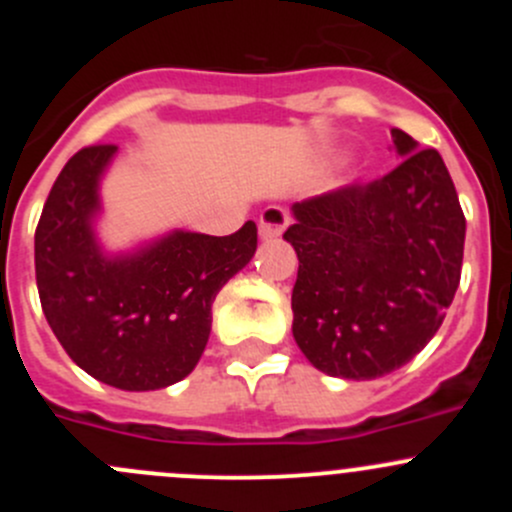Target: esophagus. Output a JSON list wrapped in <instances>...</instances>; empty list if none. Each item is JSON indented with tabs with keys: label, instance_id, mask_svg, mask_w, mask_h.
<instances>
[{
	"label": "esophagus",
	"instance_id": "obj_1",
	"mask_svg": "<svg viewBox=\"0 0 512 512\" xmlns=\"http://www.w3.org/2000/svg\"><path fill=\"white\" fill-rule=\"evenodd\" d=\"M287 223H289L287 210H282L280 205H270V208L262 210V215H260V237L265 242L277 240V237L285 232Z\"/></svg>",
	"mask_w": 512,
	"mask_h": 512
}]
</instances>
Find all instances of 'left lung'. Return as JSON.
<instances>
[{
	"instance_id": "8db88e82",
	"label": "left lung",
	"mask_w": 512,
	"mask_h": 512,
	"mask_svg": "<svg viewBox=\"0 0 512 512\" xmlns=\"http://www.w3.org/2000/svg\"><path fill=\"white\" fill-rule=\"evenodd\" d=\"M401 163L384 178L292 205L299 260L292 334L319 371L379 379L441 327L461 282L466 218L438 151L391 128Z\"/></svg>"
}]
</instances>
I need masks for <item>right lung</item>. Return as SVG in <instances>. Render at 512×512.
<instances>
[{"label": "right lung", "mask_w": 512, "mask_h": 512, "mask_svg": "<svg viewBox=\"0 0 512 512\" xmlns=\"http://www.w3.org/2000/svg\"><path fill=\"white\" fill-rule=\"evenodd\" d=\"M116 153L81 148L56 178L34 235L36 287L76 366L116 389L156 391L200 361L215 297L255 255L257 225L225 237L170 230L128 252L103 250L101 180Z\"/></svg>", "instance_id": "obj_1"}]
</instances>
